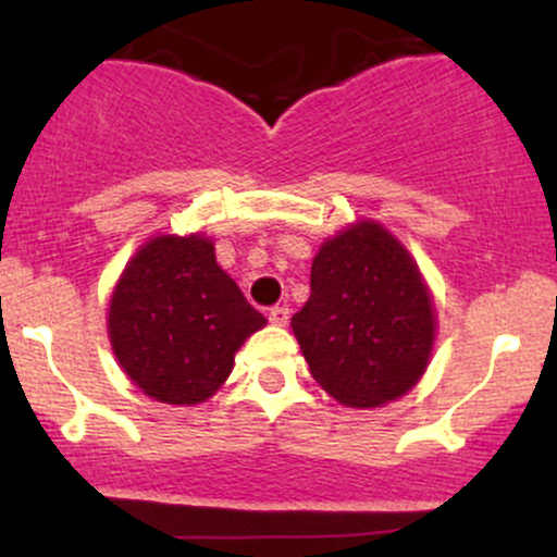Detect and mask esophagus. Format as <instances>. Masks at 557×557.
<instances>
[{"label": "esophagus", "mask_w": 557, "mask_h": 557, "mask_svg": "<svg viewBox=\"0 0 557 557\" xmlns=\"http://www.w3.org/2000/svg\"><path fill=\"white\" fill-rule=\"evenodd\" d=\"M287 319H290V309H287V306H272L270 322L274 324V327H285Z\"/></svg>", "instance_id": "esophagus-1"}]
</instances>
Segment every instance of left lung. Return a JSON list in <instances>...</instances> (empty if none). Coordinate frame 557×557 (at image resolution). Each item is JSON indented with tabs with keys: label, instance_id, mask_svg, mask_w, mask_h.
I'll return each instance as SVG.
<instances>
[{
	"label": "left lung",
	"instance_id": "1",
	"mask_svg": "<svg viewBox=\"0 0 557 557\" xmlns=\"http://www.w3.org/2000/svg\"><path fill=\"white\" fill-rule=\"evenodd\" d=\"M290 327L311 376L332 398L376 408L426 372L437 319L408 248L380 222L359 220L319 246L311 296Z\"/></svg>",
	"mask_w": 557,
	"mask_h": 557
}]
</instances>
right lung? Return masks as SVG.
I'll use <instances>...</instances> for the list:
<instances>
[{"instance_id":"right-lung-1","label":"right lung","mask_w":557,"mask_h":557,"mask_svg":"<svg viewBox=\"0 0 557 557\" xmlns=\"http://www.w3.org/2000/svg\"><path fill=\"white\" fill-rule=\"evenodd\" d=\"M264 324L201 233L146 240L120 274L107 311L114 359L127 380L170 406L212 398L240 345Z\"/></svg>"}]
</instances>
